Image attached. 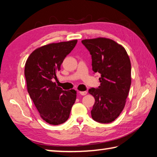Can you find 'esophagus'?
<instances>
[{
    "instance_id": "34e87169",
    "label": "esophagus",
    "mask_w": 157,
    "mask_h": 157,
    "mask_svg": "<svg viewBox=\"0 0 157 157\" xmlns=\"http://www.w3.org/2000/svg\"><path fill=\"white\" fill-rule=\"evenodd\" d=\"M79 94L82 95H85L87 94V91H79Z\"/></svg>"
}]
</instances>
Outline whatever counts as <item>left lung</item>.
<instances>
[{"instance_id":"left-lung-1","label":"left lung","mask_w":157,"mask_h":157,"mask_svg":"<svg viewBox=\"0 0 157 157\" xmlns=\"http://www.w3.org/2000/svg\"><path fill=\"white\" fill-rule=\"evenodd\" d=\"M82 43L91 55L93 71L100 74V86L89 90L95 98L91 117L98 123H111L123 110L131 86L129 57L112 39L98 37Z\"/></svg>"}]
</instances>
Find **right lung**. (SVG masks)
Segmentation results:
<instances>
[{
  "label": "right lung",
  "mask_w": 157,
  "mask_h": 157,
  "mask_svg": "<svg viewBox=\"0 0 157 157\" xmlns=\"http://www.w3.org/2000/svg\"><path fill=\"white\" fill-rule=\"evenodd\" d=\"M77 42L72 40L45 45L34 50L26 61L28 92L41 118L50 124L65 123L76 100V91H63L52 80L57 78L56 73Z\"/></svg>",
  "instance_id": "right-lung-1"
}]
</instances>
